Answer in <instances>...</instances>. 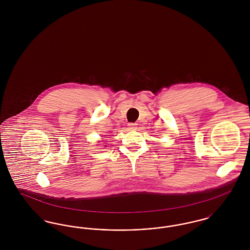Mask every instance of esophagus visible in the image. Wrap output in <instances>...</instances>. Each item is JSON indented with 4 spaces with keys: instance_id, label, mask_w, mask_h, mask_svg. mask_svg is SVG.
<instances>
[{
    "instance_id": "1",
    "label": "esophagus",
    "mask_w": 250,
    "mask_h": 250,
    "mask_svg": "<svg viewBox=\"0 0 250 250\" xmlns=\"http://www.w3.org/2000/svg\"><path fill=\"white\" fill-rule=\"evenodd\" d=\"M128 127H129V129H131V130H135L137 128V124L130 123V124H128Z\"/></svg>"
}]
</instances>
